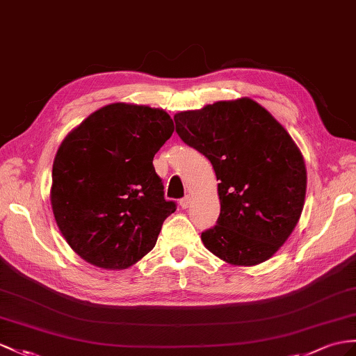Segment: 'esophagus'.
I'll list each match as a JSON object with an SVG mask.
<instances>
[{
    "mask_svg": "<svg viewBox=\"0 0 356 356\" xmlns=\"http://www.w3.org/2000/svg\"><path fill=\"white\" fill-rule=\"evenodd\" d=\"M188 205H190V196H184V197L179 201V207L183 208V210H186V208H188Z\"/></svg>",
    "mask_w": 356,
    "mask_h": 356,
    "instance_id": "1",
    "label": "esophagus"
}]
</instances>
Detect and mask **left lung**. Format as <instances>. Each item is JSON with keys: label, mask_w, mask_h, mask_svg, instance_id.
<instances>
[{"label": "left lung", "mask_w": 356, "mask_h": 356, "mask_svg": "<svg viewBox=\"0 0 356 356\" xmlns=\"http://www.w3.org/2000/svg\"><path fill=\"white\" fill-rule=\"evenodd\" d=\"M181 140L211 161L220 216L202 232L225 263L257 266L273 257L300 219L307 193L302 154L278 120L250 98L218 101L173 116Z\"/></svg>", "instance_id": "1"}]
</instances>
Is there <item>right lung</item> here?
I'll return each mask as SVG.
<instances>
[{
    "mask_svg": "<svg viewBox=\"0 0 356 356\" xmlns=\"http://www.w3.org/2000/svg\"><path fill=\"white\" fill-rule=\"evenodd\" d=\"M173 129L161 108L113 102L60 143L51 207L66 243L84 261L124 270L155 246L177 207L164 199L152 160Z\"/></svg>",
    "mask_w": 356,
    "mask_h": 356,
    "instance_id": "1",
    "label": "right lung"
}]
</instances>
